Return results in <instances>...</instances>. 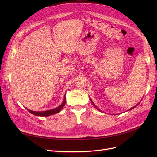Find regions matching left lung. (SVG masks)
Returning a JSON list of instances; mask_svg holds the SVG:
<instances>
[{"label": "left lung", "mask_w": 157, "mask_h": 157, "mask_svg": "<svg viewBox=\"0 0 157 157\" xmlns=\"http://www.w3.org/2000/svg\"><path fill=\"white\" fill-rule=\"evenodd\" d=\"M92 103H93V102H92ZM93 104H94V103H93ZM95 107H96V106H95ZM134 107H132V109H129V110H131V109H134Z\"/></svg>", "instance_id": "obj_1"}]
</instances>
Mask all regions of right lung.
<instances>
[{
  "instance_id": "obj_1",
  "label": "right lung",
  "mask_w": 157,
  "mask_h": 157,
  "mask_svg": "<svg viewBox=\"0 0 157 157\" xmlns=\"http://www.w3.org/2000/svg\"><path fill=\"white\" fill-rule=\"evenodd\" d=\"M65 96L64 97V99L63 103H61V105H59V107H58L57 108H55L54 109H51V110H48L46 111H31L29 109H27V111H29L30 113L33 114V115H36V116H40V117H48L50 115H54L56 113H59L61 109H63V107H64L65 104Z\"/></svg>"
}]
</instances>
